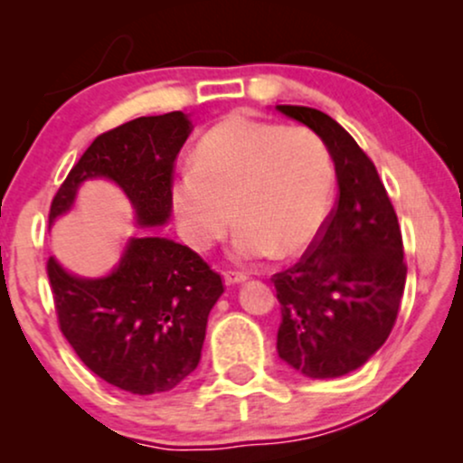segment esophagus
Masks as SVG:
<instances>
[{"instance_id":"obj_1","label":"esophagus","mask_w":463,"mask_h":463,"mask_svg":"<svg viewBox=\"0 0 463 463\" xmlns=\"http://www.w3.org/2000/svg\"><path fill=\"white\" fill-rule=\"evenodd\" d=\"M248 276L243 272H235V269H228V272H224V280L228 285H237V283H243Z\"/></svg>"}]
</instances>
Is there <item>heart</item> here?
Listing matches in <instances>:
<instances>
[{
	"label": "heart",
	"mask_w": 463,
	"mask_h": 463,
	"mask_svg": "<svg viewBox=\"0 0 463 463\" xmlns=\"http://www.w3.org/2000/svg\"><path fill=\"white\" fill-rule=\"evenodd\" d=\"M331 194V156L316 132L232 115L202 137L174 184V209L195 250L213 246L235 217V257L254 261L309 246Z\"/></svg>",
	"instance_id": "1"
}]
</instances>
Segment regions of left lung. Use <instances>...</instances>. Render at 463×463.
Wrapping results in <instances>:
<instances>
[{"instance_id":"obj_1","label":"left lung","mask_w":463,"mask_h":463,"mask_svg":"<svg viewBox=\"0 0 463 463\" xmlns=\"http://www.w3.org/2000/svg\"><path fill=\"white\" fill-rule=\"evenodd\" d=\"M276 110L320 137L339 187L300 261L272 276L276 350L305 376L335 379L361 368L394 328L407 279L401 226L374 163L333 117L309 106Z\"/></svg>"}]
</instances>
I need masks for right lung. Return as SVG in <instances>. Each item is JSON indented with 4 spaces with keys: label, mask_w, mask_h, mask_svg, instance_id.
<instances>
[{
    "label": "right lung",
    "mask_w": 463,
    "mask_h": 463,
    "mask_svg": "<svg viewBox=\"0 0 463 463\" xmlns=\"http://www.w3.org/2000/svg\"><path fill=\"white\" fill-rule=\"evenodd\" d=\"M180 110L126 121L87 147L56 191L50 224L71 209L78 184L110 178L126 191L141 226L172 213L174 167L191 135ZM56 317L69 346L106 383L130 394L174 390L198 368L206 320L224 294L222 276L189 246L135 237L106 279H76L47 259Z\"/></svg>",
    "instance_id": "obj_1"
}]
</instances>
